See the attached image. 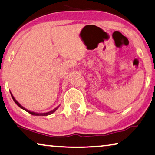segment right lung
Wrapping results in <instances>:
<instances>
[{"instance_id": "1", "label": "right lung", "mask_w": 155, "mask_h": 155, "mask_svg": "<svg viewBox=\"0 0 155 155\" xmlns=\"http://www.w3.org/2000/svg\"><path fill=\"white\" fill-rule=\"evenodd\" d=\"M10 94H11V92H10ZM11 96H12V99H13L15 102L16 104L18 105L19 107H20L21 109H23V110H25V111H26L27 112H28L29 114H31V115H33V116H48V115H51V114H52L53 113H54V112L56 111V110L58 109V108L59 107V106H58V107H57L56 108H55L54 109L51 110V111H48V112H47V113H36V112H34V111H29V110H27V109H25V108L23 107L19 103L18 101L16 100L15 99V97H13V95H12V94H11Z\"/></svg>"}]
</instances>
